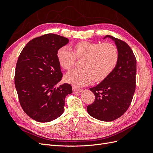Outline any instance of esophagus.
<instances>
[{
  "mask_svg": "<svg viewBox=\"0 0 153 153\" xmlns=\"http://www.w3.org/2000/svg\"><path fill=\"white\" fill-rule=\"evenodd\" d=\"M82 91V89H78V88H76V87H73V93H80V92H81Z\"/></svg>",
  "mask_w": 153,
  "mask_h": 153,
  "instance_id": "esophagus-1",
  "label": "esophagus"
}]
</instances>
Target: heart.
<instances>
[{"mask_svg": "<svg viewBox=\"0 0 153 153\" xmlns=\"http://www.w3.org/2000/svg\"><path fill=\"white\" fill-rule=\"evenodd\" d=\"M59 48L57 52V61L65 70L75 64L76 58L83 59L80 69H75L65 75V81L75 86H83L90 83L104 80L116 67L119 53L116 46L110 43H100L80 41L72 47Z\"/></svg>", "mask_w": 153, "mask_h": 153, "instance_id": "obj_1", "label": "heart"}]
</instances>
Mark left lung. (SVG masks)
I'll list each match as a JSON object with an SVG mask.
<instances>
[{
	"mask_svg": "<svg viewBox=\"0 0 153 153\" xmlns=\"http://www.w3.org/2000/svg\"><path fill=\"white\" fill-rule=\"evenodd\" d=\"M119 53L116 67L96 87L90 88L95 100L87 106L92 117L103 121H112L123 115L129 108L136 87L137 60L132 50L124 41L109 35Z\"/></svg>",
	"mask_w": 153,
	"mask_h": 153,
	"instance_id": "obj_1",
	"label": "left lung"
}]
</instances>
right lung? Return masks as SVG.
Segmentation results:
<instances>
[{
	"mask_svg": "<svg viewBox=\"0 0 153 153\" xmlns=\"http://www.w3.org/2000/svg\"><path fill=\"white\" fill-rule=\"evenodd\" d=\"M69 39L47 34L30 41L22 50L16 66L15 84L22 108L35 121L47 123L64 112L66 96L72 87L61 80L57 52Z\"/></svg>",
	"mask_w": 153,
	"mask_h": 153,
	"instance_id": "1",
	"label": "right lung"
}]
</instances>
